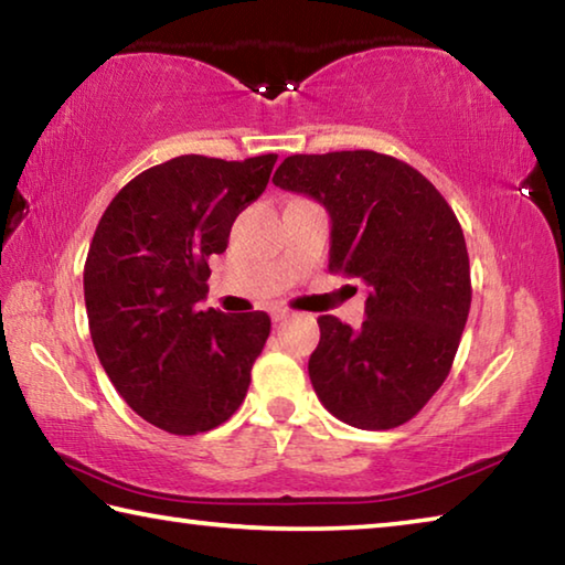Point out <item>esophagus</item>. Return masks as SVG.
<instances>
[{
  "mask_svg": "<svg viewBox=\"0 0 565 565\" xmlns=\"http://www.w3.org/2000/svg\"><path fill=\"white\" fill-rule=\"evenodd\" d=\"M291 319V311L289 309H274L271 311V321L274 323H284V321H289Z\"/></svg>",
  "mask_w": 565,
  "mask_h": 565,
  "instance_id": "34e87169",
  "label": "esophagus"
}]
</instances>
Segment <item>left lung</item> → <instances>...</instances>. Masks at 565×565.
<instances>
[{
  "label": "left lung",
  "instance_id": "obj_1",
  "mask_svg": "<svg viewBox=\"0 0 565 565\" xmlns=\"http://www.w3.org/2000/svg\"><path fill=\"white\" fill-rule=\"evenodd\" d=\"M274 184L327 209L329 271L369 286L361 329L319 317L313 391L363 431L406 424L446 381L471 309L454 209L406 161L369 149L286 157Z\"/></svg>",
  "mask_w": 565,
  "mask_h": 565
}]
</instances>
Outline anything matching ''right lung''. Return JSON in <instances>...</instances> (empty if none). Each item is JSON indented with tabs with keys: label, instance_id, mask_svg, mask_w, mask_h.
Wrapping results in <instances>:
<instances>
[{
	"label": "right lung",
	"instance_id": "1",
	"mask_svg": "<svg viewBox=\"0 0 565 565\" xmlns=\"http://www.w3.org/2000/svg\"><path fill=\"white\" fill-rule=\"evenodd\" d=\"M276 154H184L134 177L99 218L84 301L94 349L119 396L169 434L212 431L242 406L271 331L264 311L206 309L209 256L262 196Z\"/></svg>",
	"mask_w": 565,
	"mask_h": 565
}]
</instances>
